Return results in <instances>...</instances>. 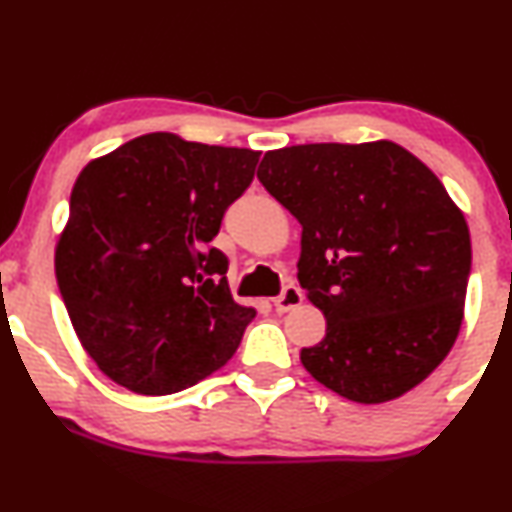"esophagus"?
I'll return each mask as SVG.
<instances>
[{
  "label": "esophagus",
  "mask_w": 512,
  "mask_h": 512,
  "mask_svg": "<svg viewBox=\"0 0 512 512\" xmlns=\"http://www.w3.org/2000/svg\"><path fill=\"white\" fill-rule=\"evenodd\" d=\"M300 303H303V291H300L298 286H286L281 291V295H276L274 298V307L279 315H283V312H291L293 307H298Z\"/></svg>",
  "instance_id": "esophagus-1"
}]
</instances>
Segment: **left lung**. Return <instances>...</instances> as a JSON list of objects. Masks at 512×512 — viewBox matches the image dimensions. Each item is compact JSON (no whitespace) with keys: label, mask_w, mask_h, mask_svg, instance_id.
I'll use <instances>...</instances> for the list:
<instances>
[{"label":"left lung","mask_w":512,"mask_h":512,"mask_svg":"<svg viewBox=\"0 0 512 512\" xmlns=\"http://www.w3.org/2000/svg\"><path fill=\"white\" fill-rule=\"evenodd\" d=\"M257 178L303 226L298 281L326 317L307 372L355 403L415 389L458 338L472 269L443 183L389 140L283 147Z\"/></svg>","instance_id":"1"}]
</instances>
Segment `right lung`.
Instances as JSON below:
<instances>
[{"label":"right lung","mask_w":512,"mask_h":512,"mask_svg":"<svg viewBox=\"0 0 512 512\" xmlns=\"http://www.w3.org/2000/svg\"><path fill=\"white\" fill-rule=\"evenodd\" d=\"M260 152L140 135L80 171L57 243L71 324L116 384L169 396L231 360L252 307L233 300L212 240Z\"/></svg>","instance_id":"add662e5"}]
</instances>
